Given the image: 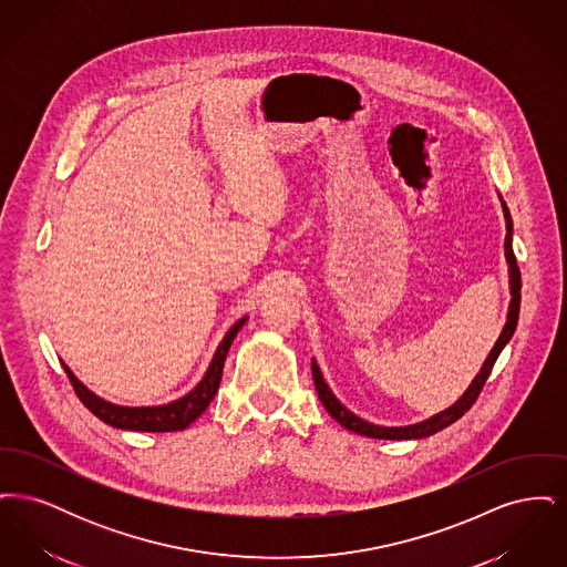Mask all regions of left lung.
I'll return each instance as SVG.
<instances>
[{
  "instance_id": "obj_1",
  "label": "left lung",
  "mask_w": 567,
  "mask_h": 567,
  "mask_svg": "<svg viewBox=\"0 0 567 567\" xmlns=\"http://www.w3.org/2000/svg\"><path fill=\"white\" fill-rule=\"evenodd\" d=\"M499 202H502V210H504V218H506V243H504V255H506V264H508V285H511V306H508V315H506V324L497 338V342L493 344L491 352L486 354L485 363L481 368V372L474 377V380L470 382V386L463 391V395L458 398L457 402L449 408H444L442 412L433 414L425 421H419V423H412V425H402V427H386V425H377V423H370L361 416H357L354 412H351L347 405L342 404L333 391L329 389V384L324 382L323 372L317 363V359H312V378H315V386H317V393H319V400L323 402L324 410L344 427V430H351V432L359 433V435H365V437H377V440H421V437H430L433 433L442 432L444 427L453 425L457 419H461L472 404L476 402L481 389L485 386L486 378L491 374L499 352L506 349V344L513 340L514 329L518 323V308H520V271L516 266V259H514L513 252V218L508 213V206L506 202L502 199L499 195Z\"/></svg>"
}]
</instances>
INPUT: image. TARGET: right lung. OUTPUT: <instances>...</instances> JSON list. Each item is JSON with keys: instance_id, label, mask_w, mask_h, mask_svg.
Returning a JSON list of instances; mask_svg holds the SVG:
<instances>
[{"instance_id": "obj_1", "label": "right lung", "mask_w": 567, "mask_h": 567, "mask_svg": "<svg viewBox=\"0 0 567 567\" xmlns=\"http://www.w3.org/2000/svg\"><path fill=\"white\" fill-rule=\"evenodd\" d=\"M246 321H248V317H243L240 321H236L229 327V331L223 336L220 344L216 347L208 370L204 372L202 380L190 389L189 393H185L183 398L167 402V404H112L109 400L100 398L97 393H93L86 384H82L79 377L65 365V361H61V363H63V370L70 378L76 395L81 398L82 404L86 405L97 419H102L106 425H112L116 430H127V432H181V430H187L195 419H199V414L215 400L220 377H223L225 357L229 352L234 338L238 336V331L243 329Z\"/></svg>"}]
</instances>
